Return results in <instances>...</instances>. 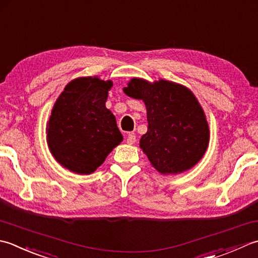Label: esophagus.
I'll list each match as a JSON object with an SVG mask.
<instances>
[{"mask_svg":"<svg viewBox=\"0 0 258 258\" xmlns=\"http://www.w3.org/2000/svg\"><path fill=\"white\" fill-rule=\"evenodd\" d=\"M136 143V136L134 134H129L127 137V144L128 145H134Z\"/></svg>","mask_w":258,"mask_h":258,"instance_id":"1","label":"esophagus"}]
</instances>
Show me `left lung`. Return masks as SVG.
<instances>
[{
    "label": "left lung",
    "instance_id": "1",
    "mask_svg": "<svg viewBox=\"0 0 258 258\" xmlns=\"http://www.w3.org/2000/svg\"><path fill=\"white\" fill-rule=\"evenodd\" d=\"M123 92L145 102L148 130L139 146L157 171L177 175L201 161L208 148L209 127L190 89L164 79L133 78Z\"/></svg>",
    "mask_w": 258,
    "mask_h": 258
}]
</instances>
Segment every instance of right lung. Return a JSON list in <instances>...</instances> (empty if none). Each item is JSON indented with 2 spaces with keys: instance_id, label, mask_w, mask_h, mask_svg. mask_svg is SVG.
<instances>
[{
  "instance_id": "1",
  "label": "right lung",
  "mask_w": 258,
  "mask_h": 258,
  "mask_svg": "<svg viewBox=\"0 0 258 258\" xmlns=\"http://www.w3.org/2000/svg\"><path fill=\"white\" fill-rule=\"evenodd\" d=\"M111 80L80 77L66 86L46 122V143L53 158L78 175H90L123 137L106 107Z\"/></svg>"
}]
</instances>
